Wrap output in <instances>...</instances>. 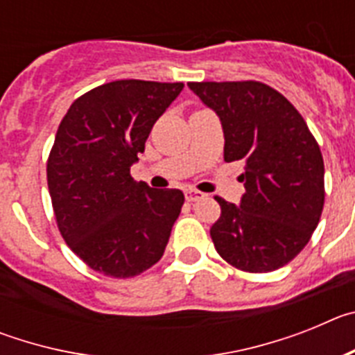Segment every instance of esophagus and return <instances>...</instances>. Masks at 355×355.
<instances>
[{
  "label": "esophagus",
  "instance_id": "34e87169",
  "mask_svg": "<svg viewBox=\"0 0 355 355\" xmlns=\"http://www.w3.org/2000/svg\"><path fill=\"white\" fill-rule=\"evenodd\" d=\"M184 197H187L188 202H196V200H199L202 197V193L197 192V190H192V188H188V190H184Z\"/></svg>",
  "mask_w": 355,
  "mask_h": 355
}]
</instances>
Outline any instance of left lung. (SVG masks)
Returning a JSON list of instances; mask_svg holds the SVG:
<instances>
[{
  "instance_id": "8db88e82",
  "label": "left lung",
  "mask_w": 355,
  "mask_h": 355,
  "mask_svg": "<svg viewBox=\"0 0 355 355\" xmlns=\"http://www.w3.org/2000/svg\"><path fill=\"white\" fill-rule=\"evenodd\" d=\"M220 117L224 159L245 163L240 206L222 197L213 245L234 268L277 270L311 240L325 200L324 158L302 115L261 81H190Z\"/></svg>"
}]
</instances>
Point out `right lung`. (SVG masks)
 Listing matches in <instances>:
<instances>
[{"instance_id": "right-lung-1", "label": "right lung", "mask_w": 355, "mask_h": 355, "mask_svg": "<svg viewBox=\"0 0 355 355\" xmlns=\"http://www.w3.org/2000/svg\"><path fill=\"white\" fill-rule=\"evenodd\" d=\"M181 83L119 80L72 103L49 153L48 188L69 249L92 270L128 279L159 261L184 196L131 178Z\"/></svg>"}]
</instances>
